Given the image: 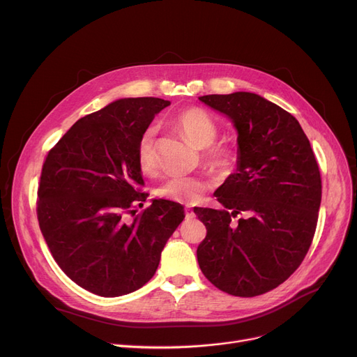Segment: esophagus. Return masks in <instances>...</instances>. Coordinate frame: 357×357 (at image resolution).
I'll use <instances>...</instances> for the list:
<instances>
[{
	"label": "esophagus",
	"instance_id": "1",
	"mask_svg": "<svg viewBox=\"0 0 357 357\" xmlns=\"http://www.w3.org/2000/svg\"><path fill=\"white\" fill-rule=\"evenodd\" d=\"M184 212H185V218H187V219H193V218H195V212L192 211L190 207H185Z\"/></svg>",
	"mask_w": 357,
	"mask_h": 357
}]
</instances>
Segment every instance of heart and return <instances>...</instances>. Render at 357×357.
Instances as JSON below:
<instances>
[{
  "instance_id": "heart-1",
  "label": "heart",
  "mask_w": 357,
  "mask_h": 357,
  "mask_svg": "<svg viewBox=\"0 0 357 357\" xmlns=\"http://www.w3.org/2000/svg\"><path fill=\"white\" fill-rule=\"evenodd\" d=\"M174 125L181 134L202 149V158L207 167L219 173H227L235 167L236 151L230 145L215 144L219 128L216 121L204 109L188 108L174 118ZM137 164L141 173L153 176L158 169L155 153V128H146L137 145ZM208 188L207 180L203 177L177 176L164 181L158 187V196L176 203L192 204L199 202Z\"/></svg>"
}]
</instances>
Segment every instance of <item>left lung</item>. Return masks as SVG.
Masks as SVG:
<instances>
[{"mask_svg": "<svg viewBox=\"0 0 357 357\" xmlns=\"http://www.w3.org/2000/svg\"><path fill=\"white\" fill-rule=\"evenodd\" d=\"M199 99L232 119L239 145L236 172L215 192L222 211L195 207L207 230L199 266L230 296H261L308 252L321 203L319 164L298 121L278 105L250 92Z\"/></svg>", "mask_w": 357, "mask_h": 357, "instance_id": "8db88e82", "label": "left lung"}]
</instances>
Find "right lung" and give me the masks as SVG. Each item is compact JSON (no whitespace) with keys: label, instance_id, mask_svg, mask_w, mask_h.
I'll return each instance as SVG.
<instances>
[{"label":"right lung","instance_id":"add662e5","mask_svg":"<svg viewBox=\"0 0 357 357\" xmlns=\"http://www.w3.org/2000/svg\"><path fill=\"white\" fill-rule=\"evenodd\" d=\"M169 105L160 98L115 100L75 122L43 162L40 230L61 271L96 296H125L149 282L184 219L183 206L164 199L135 215L149 197L141 192L138 139Z\"/></svg>","mask_w":357,"mask_h":357}]
</instances>
